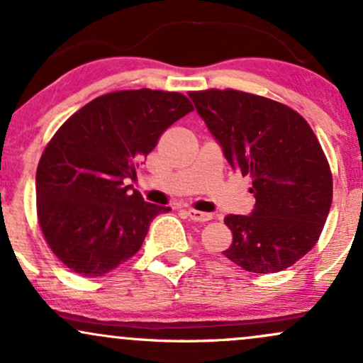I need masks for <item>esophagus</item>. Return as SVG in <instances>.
Wrapping results in <instances>:
<instances>
[{"mask_svg": "<svg viewBox=\"0 0 363 363\" xmlns=\"http://www.w3.org/2000/svg\"><path fill=\"white\" fill-rule=\"evenodd\" d=\"M186 213L191 220H194V222H208V220L213 218V215L211 213H203V211H198V210H187Z\"/></svg>", "mask_w": 363, "mask_h": 363, "instance_id": "34e87169", "label": "esophagus"}]
</instances>
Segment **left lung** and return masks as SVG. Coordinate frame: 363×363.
<instances>
[{
  "instance_id": "left-lung-1",
  "label": "left lung",
  "mask_w": 363,
  "mask_h": 363,
  "mask_svg": "<svg viewBox=\"0 0 363 363\" xmlns=\"http://www.w3.org/2000/svg\"><path fill=\"white\" fill-rule=\"evenodd\" d=\"M232 169L251 176V215H227L225 256L251 273H277L318 242L333 201V177L314 131L285 104L239 90L189 91Z\"/></svg>"
}]
</instances>
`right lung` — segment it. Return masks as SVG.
Instances as JSON below:
<instances>
[{
  "mask_svg": "<svg viewBox=\"0 0 363 363\" xmlns=\"http://www.w3.org/2000/svg\"><path fill=\"white\" fill-rule=\"evenodd\" d=\"M186 95L121 90L83 106L57 129L35 176L37 218L57 259L82 277H102L140 251L150 223L169 206L147 203L124 179L177 119Z\"/></svg>",
  "mask_w": 363,
  "mask_h": 363,
  "instance_id": "add662e5",
  "label": "right lung"
}]
</instances>
